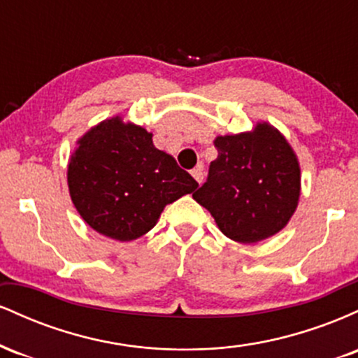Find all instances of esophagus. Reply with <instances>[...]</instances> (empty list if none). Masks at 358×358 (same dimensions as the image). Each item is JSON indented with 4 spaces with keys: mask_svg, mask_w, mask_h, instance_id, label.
Returning a JSON list of instances; mask_svg holds the SVG:
<instances>
[{
    "mask_svg": "<svg viewBox=\"0 0 358 358\" xmlns=\"http://www.w3.org/2000/svg\"><path fill=\"white\" fill-rule=\"evenodd\" d=\"M192 176H193V178H195L199 183L203 182V165H202V163H200V165H196L195 168H193V170H192Z\"/></svg>",
    "mask_w": 358,
    "mask_h": 358,
    "instance_id": "34e87169",
    "label": "esophagus"
}]
</instances>
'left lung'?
<instances>
[{
  "instance_id": "1",
  "label": "left lung",
  "mask_w": 358,
  "mask_h": 358,
  "mask_svg": "<svg viewBox=\"0 0 358 358\" xmlns=\"http://www.w3.org/2000/svg\"><path fill=\"white\" fill-rule=\"evenodd\" d=\"M219 156L193 199L207 208L224 236L256 244L278 234L293 217L301 171L293 148L268 122L249 133L217 136Z\"/></svg>"
}]
</instances>
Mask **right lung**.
I'll return each instance as SVG.
<instances>
[{
  "instance_id": "1",
  "label": "right lung",
  "mask_w": 358,
  "mask_h": 358,
  "mask_svg": "<svg viewBox=\"0 0 358 358\" xmlns=\"http://www.w3.org/2000/svg\"><path fill=\"white\" fill-rule=\"evenodd\" d=\"M151 138L145 127L116 116L90 127L71 156L72 202L82 219L109 239L145 236L168 203L199 187Z\"/></svg>"
}]
</instances>
